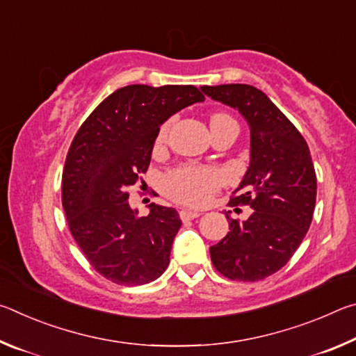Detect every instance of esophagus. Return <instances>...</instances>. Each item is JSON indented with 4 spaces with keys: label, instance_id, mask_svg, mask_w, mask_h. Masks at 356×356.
<instances>
[{
    "label": "esophagus",
    "instance_id": "1",
    "mask_svg": "<svg viewBox=\"0 0 356 356\" xmlns=\"http://www.w3.org/2000/svg\"><path fill=\"white\" fill-rule=\"evenodd\" d=\"M200 215H201V213L196 212V210H186V209L180 210V212H179V216H180V220H182V221L195 220V218H197V216H200Z\"/></svg>",
    "mask_w": 356,
    "mask_h": 356
}]
</instances>
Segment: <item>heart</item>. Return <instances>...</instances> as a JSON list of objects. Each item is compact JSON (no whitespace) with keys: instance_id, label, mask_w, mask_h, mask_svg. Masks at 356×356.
<instances>
[{"instance_id":"b5f03b06","label":"heart","mask_w":356,"mask_h":356,"mask_svg":"<svg viewBox=\"0 0 356 356\" xmlns=\"http://www.w3.org/2000/svg\"><path fill=\"white\" fill-rule=\"evenodd\" d=\"M222 124H236L229 114L215 113L210 116V129ZM170 131V122L161 125L156 135V144H161ZM222 174L210 166L182 165L171 170L163 179V191L172 201L186 206H202L222 185Z\"/></svg>"}]
</instances>
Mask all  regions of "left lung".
<instances>
[{"label": "left lung", "mask_w": 356, "mask_h": 356, "mask_svg": "<svg viewBox=\"0 0 356 356\" xmlns=\"http://www.w3.org/2000/svg\"><path fill=\"white\" fill-rule=\"evenodd\" d=\"M202 92L242 113L251 131V159L229 206H250L231 218L227 236L210 246L213 267L232 281H261L281 270L311 226L317 179L309 147L272 100L250 84L202 86Z\"/></svg>", "instance_id": "1"}]
</instances>
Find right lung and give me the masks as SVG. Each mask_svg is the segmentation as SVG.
Here are the masks:
<instances>
[{"label":"right lung","instance_id":"add662e5","mask_svg":"<svg viewBox=\"0 0 356 356\" xmlns=\"http://www.w3.org/2000/svg\"><path fill=\"white\" fill-rule=\"evenodd\" d=\"M202 100L193 84H130L108 95L70 144L63 171L65 218L84 257L114 284H147L170 264L179 213L152 202L149 215L136 216L127 188L146 174L160 125Z\"/></svg>","mask_w":356,"mask_h":356}]
</instances>
